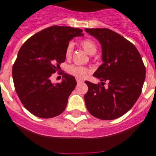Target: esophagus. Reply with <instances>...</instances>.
Here are the masks:
<instances>
[{
	"label": "esophagus",
	"instance_id": "obj_1",
	"mask_svg": "<svg viewBox=\"0 0 156 156\" xmlns=\"http://www.w3.org/2000/svg\"><path fill=\"white\" fill-rule=\"evenodd\" d=\"M75 79H76V81H77V82H78V83H79V82H83V80H82V78H75Z\"/></svg>",
	"mask_w": 156,
	"mask_h": 156
}]
</instances>
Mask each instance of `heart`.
I'll return each mask as SVG.
<instances>
[{
	"instance_id": "b5f03b06",
	"label": "heart",
	"mask_w": 156,
	"mask_h": 156,
	"mask_svg": "<svg viewBox=\"0 0 156 156\" xmlns=\"http://www.w3.org/2000/svg\"><path fill=\"white\" fill-rule=\"evenodd\" d=\"M80 44L82 46L84 50H86V52L89 54V55H93L97 52V45L95 43L94 41L92 39L86 38L82 40ZM73 49H74V44L72 42H70L66 47L65 49V55L67 58L70 57L71 54L73 52ZM67 71L69 74H72L74 76L77 77V78H85L89 72V70L85 67H82V66H77V65H70L67 68Z\"/></svg>"
}]
</instances>
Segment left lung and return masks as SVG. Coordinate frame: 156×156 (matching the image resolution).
Listing matches in <instances>:
<instances>
[{
  "instance_id": "8db88e82",
  "label": "left lung",
  "mask_w": 156,
  "mask_h": 156,
  "mask_svg": "<svg viewBox=\"0 0 156 156\" xmlns=\"http://www.w3.org/2000/svg\"><path fill=\"white\" fill-rule=\"evenodd\" d=\"M85 30L101 43L103 63L93 76L101 84L86 81L85 102L92 115L103 120L121 117L132 108L141 93L146 70L138 50L130 41L106 28ZM108 82V87L103 86Z\"/></svg>"
}]
</instances>
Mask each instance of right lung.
<instances>
[{"instance_id":"1","label":"right lung","mask_w":156,"mask_h":156,"mask_svg":"<svg viewBox=\"0 0 156 156\" xmlns=\"http://www.w3.org/2000/svg\"><path fill=\"white\" fill-rule=\"evenodd\" d=\"M82 32L78 28L52 26L35 34L20 48L12 67L13 82L20 101L34 115L49 119L65 110L76 80L64 74L63 81L54 85L50 77L65 61L69 41L82 36Z\"/></svg>"}]
</instances>
